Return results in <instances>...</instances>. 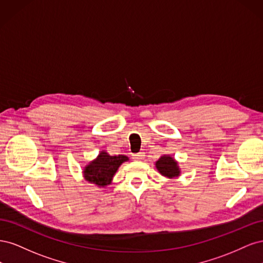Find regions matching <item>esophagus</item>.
Instances as JSON below:
<instances>
[{
	"label": "esophagus",
	"instance_id": "esophagus-1",
	"mask_svg": "<svg viewBox=\"0 0 263 263\" xmlns=\"http://www.w3.org/2000/svg\"><path fill=\"white\" fill-rule=\"evenodd\" d=\"M144 158H145V153H144V151H140V153H138V154L133 155V159H135V160H137V161L144 160Z\"/></svg>",
	"mask_w": 263,
	"mask_h": 263
}]
</instances>
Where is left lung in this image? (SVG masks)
I'll return each instance as SVG.
<instances>
[{
    "label": "left lung",
    "mask_w": 263,
    "mask_h": 263,
    "mask_svg": "<svg viewBox=\"0 0 263 263\" xmlns=\"http://www.w3.org/2000/svg\"><path fill=\"white\" fill-rule=\"evenodd\" d=\"M156 168L163 177L169 179L178 178L181 173L178 162L172 157L166 155L158 159V161H156Z\"/></svg>",
    "instance_id": "8db88e82"
}]
</instances>
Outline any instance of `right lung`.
<instances>
[{
	"instance_id": "right-lung-1",
	"label": "right lung",
	"mask_w": 263,
	"mask_h": 263,
	"mask_svg": "<svg viewBox=\"0 0 263 263\" xmlns=\"http://www.w3.org/2000/svg\"><path fill=\"white\" fill-rule=\"evenodd\" d=\"M127 160H128V157L124 155L109 156L106 151L103 150L97 159L84 166V179L100 187L106 186L110 184L119 165Z\"/></svg>"
}]
</instances>
